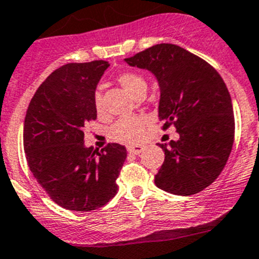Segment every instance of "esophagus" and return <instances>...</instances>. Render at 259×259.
Masks as SVG:
<instances>
[{"label": "esophagus", "instance_id": "1", "mask_svg": "<svg viewBox=\"0 0 259 259\" xmlns=\"http://www.w3.org/2000/svg\"><path fill=\"white\" fill-rule=\"evenodd\" d=\"M127 151L130 152V154L140 155L142 151H144V147H142V146H128Z\"/></svg>", "mask_w": 259, "mask_h": 259}]
</instances>
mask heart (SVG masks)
Masks as SVG:
<instances>
[{
	"label": "heart",
	"instance_id": "b5f03b06",
	"mask_svg": "<svg viewBox=\"0 0 259 259\" xmlns=\"http://www.w3.org/2000/svg\"><path fill=\"white\" fill-rule=\"evenodd\" d=\"M119 85L132 97H136L139 93L146 90V80L144 76L136 72H123L118 76ZM94 107L98 114L103 110L102 95L97 93L94 97ZM146 119L144 117H125L117 120L110 128L109 135L114 141L122 144H137L144 135L146 127Z\"/></svg>",
	"mask_w": 259,
	"mask_h": 259
}]
</instances>
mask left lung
I'll use <instances>...</instances> for the list:
<instances>
[{"label": "left lung", "mask_w": 259, "mask_h": 259, "mask_svg": "<svg viewBox=\"0 0 259 259\" xmlns=\"http://www.w3.org/2000/svg\"><path fill=\"white\" fill-rule=\"evenodd\" d=\"M124 61L156 77L162 130L174 125L179 134L169 146L159 145L165 159L156 187L177 196L203 191L225 168L234 142L233 104L224 80L206 61L176 44H156Z\"/></svg>", "instance_id": "1"}]
</instances>
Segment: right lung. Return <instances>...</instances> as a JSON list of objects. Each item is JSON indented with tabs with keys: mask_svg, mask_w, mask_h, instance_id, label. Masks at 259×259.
<instances>
[{
	"mask_svg": "<svg viewBox=\"0 0 259 259\" xmlns=\"http://www.w3.org/2000/svg\"><path fill=\"white\" fill-rule=\"evenodd\" d=\"M107 61L67 63L34 94L24 123L30 171L52 201L71 211L103 207L117 194L127 150L108 144L102 151L83 144L85 123L97 119L95 90Z\"/></svg>",
	"mask_w": 259,
	"mask_h": 259,
	"instance_id": "1",
	"label": "right lung"
}]
</instances>
